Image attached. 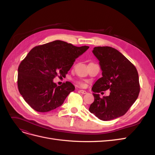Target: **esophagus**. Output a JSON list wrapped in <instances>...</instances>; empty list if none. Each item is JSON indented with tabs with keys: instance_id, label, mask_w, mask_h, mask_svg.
Wrapping results in <instances>:
<instances>
[{
	"instance_id": "esophagus-1",
	"label": "esophagus",
	"mask_w": 155,
	"mask_h": 155,
	"mask_svg": "<svg viewBox=\"0 0 155 155\" xmlns=\"http://www.w3.org/2000/svg\"><path fill=\"white\" fill-rule=\"evenodd\" d=\"M79 91L81 93L83 94H87V91H84V90H79Z\"/></svg>"
}]
</instances>
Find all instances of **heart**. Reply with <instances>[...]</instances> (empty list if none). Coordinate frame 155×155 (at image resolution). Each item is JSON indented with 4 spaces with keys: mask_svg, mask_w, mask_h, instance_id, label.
<instances>
[{
    "mask_svg": "<svg viewBox=\"0 0 155 155\" xmlns=\"http://www.w3.org/2000/svg\"><path fill=\"white\" fill-rule=\"evenodd\" d=\"M79 85H81V86H84V83H83V82H81V81H78L77 82Z\"/></svg>",
    "mask_w": 155,
    "mask_h": 155,
    "instance_id": "b5f03b06",
    "label": "heart"
}]
</instances>
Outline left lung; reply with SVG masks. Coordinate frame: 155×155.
<instances>
[{"mask_svg": "<svg viewBox=\"0 0 155 155\" xmlns=\"http://www.w3.org/2000/svg\"><path fill=\"white\" fill-rule=\"evenodd\" d=\"M92 52L100 61L103 76L92 88L94 101L88 110L101 120H114L124 115L138 98V73L134 65L114 48L97 46ZM108 89L110 95L100 98L97 93Z\"/></svg>", "mask_w": 155, "mask_h": 155, "instance_id": "left-lung-1", "label": "left lung"}]
</instances>
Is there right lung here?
Returning a JSON list of instances; mask_svg holds the SVG:
<instances>
[{
	"mask_svg": "<svg viewBox=\"0 0 155 155\" xmlns=\"http://www.w3.org/2000/svg\"><path fill=\"white\" fill-rule=\"evenodd\" d=\"M88 48L59 40L33 48L18 68V89L27 104L40 112L61 105L75 87L69 81L58 86L53 79L66 76L76 59Z\"/></svg>",
	"mask_w": 155,
	"mask_h": 155,
	"instance_id": "right-lung-1",
	"label": "right lung"
}]
</instances>
